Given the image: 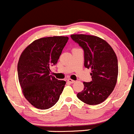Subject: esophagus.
Instances as JSON below:
<instances>
[{"instance_id": "34e87169", "label": "esophagus", "mask_w": 134, "mask_h": 134, "mask_svg": "<svg viewBox=\"0 0 134 134\" xmlns=\"http://www.w3.org/2000/svg\"><path fill=\"white\" fill-rule=\"evenodd\" d=\"M67 82H68L70 83V84H73V83H74L75 81V80H72V79H68V80H67Z\"/></svg>"}]
</instances>
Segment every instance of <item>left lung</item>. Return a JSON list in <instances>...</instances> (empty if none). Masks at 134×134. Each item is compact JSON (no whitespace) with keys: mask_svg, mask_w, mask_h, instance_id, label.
<instances>
[{"mask_svg":"<svg viewBox=\"0 0 134 134\" xmlns=\"http://www.w3.org/2000/svg\"><path fill=\"white\" fill-rule=\"evenodd\" d=\"M71 38L84 50V66L91 69L92 80L83 82L84 90L77 97L88 105L99 104L107 98L116 84L117 56L105 40L97 36L73 34Z\"/></svg>","mask_w":134,"mask_h":134,"instance_id":"1","label":"left lung"}]
</instances>
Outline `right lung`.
I'll return each instance as SVG.
<instances>
[{
	"instance_id": "1",
	"label": "right lung",
	"mask_w": 134,
	"mask_h": 134,
	"mask_svg": "<svg viewBox=\"0 0 134 134\" xmlns=\"http://www.w3.org/2000/svg\"><path fill=\"white\" fill-rule=\"evenodd\" d=\"M68 40L66 36L40 38L20 57L17 70L23 94L37 109H49L59 99L66 82L50 75V66L57 64Z\"/></svg>"
}]
</instances>
